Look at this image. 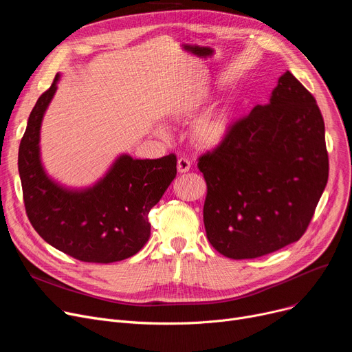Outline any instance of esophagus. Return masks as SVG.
Listing matches in <instances>:
<instances>
[{
  "label": "esophagus",
  "mask_w": 352,
  "mask_h": 352,
  "mask_svg": "<svg viewBox=\"0 0 352 352\" xmlns=\"http://www.w3.org/2000/svg\"><path fill=\"white\" fill-rule=\"evenodd\" d=\"M191 168V162L187 158H179L177 161V170L179 174H186L188 173Z\"/></svg>",
  "instance_id": "34e87169"
}]
</instances>
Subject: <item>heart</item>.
<instances>
[{"mask_svg":"<svg viewBox=\"0 0 352 352\" xmlns=\"http://www.w3.org/2000/svg\"><path fill=\"white\" fill-rule=\"evenodd\" d=\"M206 98L204 96H194L186 101H182L174 113L175 120H184L195 116L198 111L204 107ZM232 126V117L231 113L226 108L211 111V113L202 116L198 118L194 125L191 126V140L198 148H204V150H210V148H215L223 144L227 137L230 135ZM157 133L164 135L165 129L160 126Z\"/></svg>","mask_w":352,"mask_h":352,"instance_id":"obj_1","label":"heart"}]
</instances>
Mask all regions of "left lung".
<instances>
[{"label":"left lung","instance_id":"obj_1","mask_svg":"<svg viewBox=\"0 0 352 352\" xmlns=\"http://www.w3.org/2000/svg\"><path fill=\"white\" fill-rule=\"evenodd\" d=\"M198 168L207 181V238L219 254L248 260L298 241L328 181L316 98L284 72L268 102L232 124Z\"/></svg>","mask_w":352,"mask_h":352}]
</instances>
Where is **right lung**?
<instances>
[{
	"label": "right lung",
	"mask_w": 352,
	"mask_h": 352,
	"mask_svg": "<svg viewBox=\"0 0 352 352\" xmlns=\"http://www.w3.org/2000/svg\"><path fill=\"white\" fill-rule=\"evenodd\" d=\"M60 77L57 74L32 108L18 151L28 219L44 241L76 260H125L150 238L148 212L175 178L177 157L137 160L121 154L104 177L85 188H69L51 178L41 161L40 135Z\"/></svg>",
	"instance_id": "right-lung-1"
}]
</instances>
